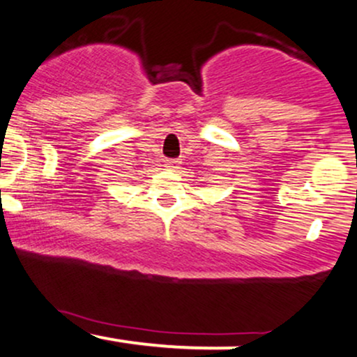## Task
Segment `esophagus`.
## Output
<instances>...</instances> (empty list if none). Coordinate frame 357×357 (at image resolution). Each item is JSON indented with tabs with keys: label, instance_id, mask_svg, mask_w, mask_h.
<instances>
[{
	"label": "esophagus",
	"instance_id": "1",
	"mask_svg": "<svg viewBox=\"0 0 357 357\" xmlns=\"http://www.w3.org/2000/svg\"><path fill=\"white\" fill-rule=\"evenodd\" d=\"M181 165V161H178V159H166V167L169 171H176Z\"/></svg>",
	"mask_w": 357,
	"mask_h": 357
}]
</instances>
